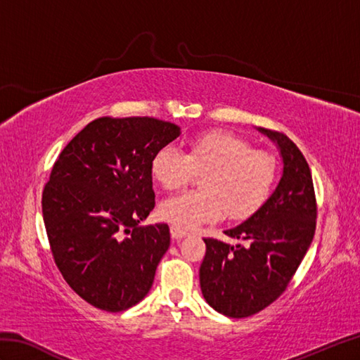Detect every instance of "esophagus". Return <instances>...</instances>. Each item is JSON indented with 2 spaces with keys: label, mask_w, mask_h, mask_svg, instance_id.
I'll return each instance as SVG.
<instances>
[{
  "label": "esophagus",
  "mask_w": 360,
  "mask_h": 360,
  "mask_svg": "<svg viewBox=\"0 0 360 360\" xmlns=\"http://www.w3.org/2000/svg\"><path fill=\"white\" fill-rule=\"evenodd\" d=\"M170 233H172V238H173V240H181V238H184V236L188 235V232L182 231V229L176 227V226H172V227H170Z\"/></svg>",
  "instance_id": "1"
}]
</instances>
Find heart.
<instances>
[{"label": "heart", "instance_id": "b5f03b06", "mask_svg": "<svg viewBox=\"0 0 360 360\" xmlns=\"http://www.w3.org/2000/svg\"><path fill=\"white\" fill-rule=\"evenodd\" d=\"M196 172H205L204 190L168 198L159 209L165 221L184 231L224 215H252L271 193L277 159L266 150H254L238 134L213 129L192 139L187 153L165 145L151 160V173L165 190L187 186Z\"/></svg>", "mask_w": 360, "mask_h": 360}]
</instances>
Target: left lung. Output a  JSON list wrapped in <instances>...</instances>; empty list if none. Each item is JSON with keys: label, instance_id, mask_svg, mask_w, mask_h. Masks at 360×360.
Segmentation results:
<instances>
[{"label": "left lung", "instance_id": "left-lung-1", "mask_svg": "<svg viewBox=\"0 0 360 360\" xmlns=\"http://www.w3.org/2000/svg\"><path fill=\"white\" fill-rule=\"evenodd\" d=\"M278 143L283 176L254 215L224 233L248 241L231 246L204 238L201 290L210 307L227 317L254 316L285 292L316 232L317 201L309 165L285 133L262 128Z\"/></svg>", "mask_w": 360, "mask_h": 360}]
</instances>
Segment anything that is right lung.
<instances>
[{"instance_id":"add662e5","label":"right lung","mask_w":360,"mask_h":360,"mask_svg":"<svg viewBox=\"0 0 360 360\" xmlns=\"http://www.w3.org/2000/svg\"><path fill=\"white\" fill-rule=\"evenodd\" d=\"M178 136L172 122L103 116L53 162L41 195L53 262L74 292L98 309L131 308L153 285L170 229L137 224L155 209L153 156Z\"/></svg>"}]
</instances>
